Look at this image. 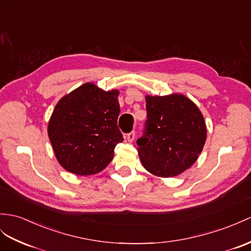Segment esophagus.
<instances>
[{"label": "esophagus", "mask_w": 251, "mask_h": 251, "mask_svg": "<svg viewBox=\"0 0 251 251\" xmlns=\"http://www.w3.org/2000/svg\"><path fill=\"white\" fill-rule=\"evenodd\" d=\"M126 138L127 142H130V143L133 142L134 138H135V131H132V132H130V133H127Z\"/></svg>", "instance_id": "1"}]
</instances>
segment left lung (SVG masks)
<instances>
[{
	"label": "left lung",
	"mask_w": 251,
	"mask_h": 251,
	"mask_svg": "<svg viewBox=\"0 0 251 251\" xmlns=\"http://www.w3.org/2000/svg\"><path fill=\"white\" fill-rule=\"evenodd\" d=\"M147 119L137 139L139 157L149 173L164 178L185 172L206 139L203 116L182 95L146 97Z\"/></svg>",
	"instance_id": "8db88e82"
}]
</instances>
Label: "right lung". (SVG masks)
<instances>
[{
	"mask_svg": "<svg viewBox=\"0 0 251 251\" xmlns=\"http://www.w3.org/2000/svg\"><path fill=\"white\" fill-rule=\"evenodd\" d=\"M118 90L86 83L63 97L49 121L48 134L58 163L77 176L100 173L124 142L117 126Z\"/></svg>",
	"mask_w": 251,
	"mask_h": 251,
	"instance_id": "1",
	"label": "right lung"
}]
</instances>
